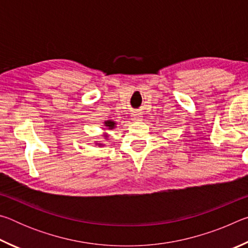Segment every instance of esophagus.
Segmentation results:
<instances>
[{
	"label": "esophagus",
	"mask_w": 248,
	"mask_h": 248,
	"mask_svg": "<svg viewBox=\"0 0 248 248\" xmlns=\"http://www.w3.org/2000/svg\"><path fill=\"white\" fill-rule=\"evenodd\" d=\"M132 119L134 121H140L142 119V116L141 114H138V112H134V114H132Z\"/></svg>",
	"instance_id": "34e87169"
}]
</instances>
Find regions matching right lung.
I'll list each match as a JSON object with an SVG mask.
<instances>
[{
  "instance_id": "1",
  "label": "right lung",
  "mask_w": 248,
  "mask_h": 248,
  "mask_svg": "<svg viewBox=\"0 0 248 248\" xmlns=\"http://www.w3.org/2000/svg\"><path fill=\"white\" fill-rule=\"evenodd\" d=\"M105 129H107V130H111V129H114L115 127H116V123L115 121H111V120H107V121H105ZM98 145H103V144H100V143H97Z\"/></svg>"
}]
</instances>
